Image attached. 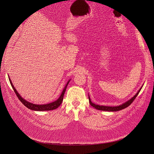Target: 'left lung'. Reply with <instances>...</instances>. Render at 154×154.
<instances>
[{"label":"left lung","instance_id":"left-lung-1","mask_svg":"<svg viewBox=\"0 0 154 154\" xmlns=\"http://www.w3.org/2000/svg\"><path fill=\"white\" fill-rule=\"evenodd\" d=\"M142 87L139 90V91L137 92V93L133 97L132 99H131L127 101L126 102H125L124 103L120 105V106H116V107H109V106H99V105H96L94 103H92L91 102V100L90 99V97H88V100H89V103L91 105V106L95 108L97 110H103V111H109V112H115V111H119L120 110H122L127 107H128L133 102V101L135 100V99L136 98V97L138 95L139 93L140 92V90H141Z\"/></svg>","mask_w":154,"mask_h":154}]
</instances>
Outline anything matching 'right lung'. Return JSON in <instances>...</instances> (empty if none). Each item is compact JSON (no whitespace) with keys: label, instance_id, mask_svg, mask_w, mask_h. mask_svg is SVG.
<instances>
[{"label":"right lung","instance_id":"add662e5","mask_svg":"<svg viewBox=\"0 0 154 154\" xmlns=\"http://www.w3.org/2000/svg\"><path fill=\"white\" fill-rule=\"evenodd\" d=\"M9 81H10V83L12 85V87L14 89L15 94L17 95V97L19 98V99L20 100V101L26 107H27L28 109H30V110H35V111H47V110H54L57 108H58L60 105L62 103V101H63V95H64V94H65V92H66V88L70 82V80H69L68 82L67 83L66 87H64L63 90L60 96V97L54 102H52V103H47V104H44V105H37V104H34V103H30V102H27L26 100H25L24 99H23L22 97L20 95V94L17 92V91H16V89L15 88V87H14L12 83V81L11 80L10 78L9 77Z\"/></svg>","mask_w":154,"mask_h":154}]
</instances>
